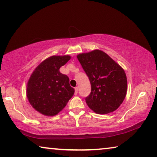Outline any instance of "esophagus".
Here are the masks:
<instances>
[{
	"instance_id": "1",
	"label": "esophagus",
	"mask_w": 157,
	"mask_h": 157,
	"mask_svg": "<svg viewBox=\"0 0 157 157\" xmlns=\"http://www.w3.org/2000/svg\"><path fill=\"white\" fill-rule=\"evenodd\" d=\"M78 93V87L76 86L75 88V95H77Z\"/></svg>"
}]
</instances>
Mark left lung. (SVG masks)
<instances>
[{
  "instance_id": "8db88e82",
  "label": "left lung",
  "mask_w": 157,
  "mask_h": 157,
  "mask_svg": "<svg viewBox=\"0 0 157 157\" xmlns=\"http://www.w3.org/2000/svg\"><path fill=\"white\" fill-rule=\"evenodd\" d=\"M77 57L91 83V93L85 98L89 107L99 114L116 110L127 91L123 68L102 50L82 53Z\"/></svg>"
}]
</instances>
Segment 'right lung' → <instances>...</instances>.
Wrapping results in <instances>:
<instances>
[{
    "mask_svg": "<svg viewBox=\"0 0 157 157\" xmlns=\"http://www.w3.org/2000/svg\"><path fill=\"white\" fill-rule=\"evenodd\" d=\"M70 59L69 55L50 57L32 73L26 94L29 102L39 113L57 115L73 97L75 89L70 86L68 77L59 72Z\"/></svg>",
    "mask_w": 157,
    "mask_h": 157,
    "instance_id": "1",
    "label": "right lung"
}]
</instances>
